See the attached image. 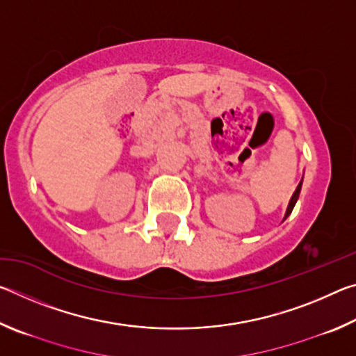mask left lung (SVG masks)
Instances as JSON below:
<instances>
[{
	"label": "left lung",
	"mask_w": 356,
	"mask_h": 356,
	"mask_svg": "<svg viewBox=\"0 0 356 356\" xmlns=\"http://www.w3.org/2000/svg\"><path fill=\"white\" fill-rule=\"evenodd\" d=\"M301 185H303V179L300 180V184H298V186H297V190H295V193H293L292 197H291V201H289V206H287V210H286L284 220H287V216L292 213V210H293V207H295V204H297V201H298V196H300V191H301ZM284 220H282V221H284Z\"/></svg>",
	"instance_id": "obj_1"
}]
</instances>
